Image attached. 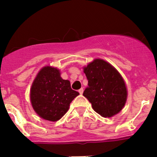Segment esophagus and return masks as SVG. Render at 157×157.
Returning <instances> with one entry per match:
<instances>
[{
  "label": "esophagus",
  "instance_id": "obj_1",
  "mask_svg": "<svg viewBox=\"0 0 157 157\" xmlns=\"http://www.w3.org/2000/svg\"><path fill=\"white\" fill-rule=\"evenodd\" d=\"M78 92H79V93H80V94H83V88H80V90H78Z\"/></svg>",
  "mask_w": 157,
  "mask_h": 157
}]
</instances>
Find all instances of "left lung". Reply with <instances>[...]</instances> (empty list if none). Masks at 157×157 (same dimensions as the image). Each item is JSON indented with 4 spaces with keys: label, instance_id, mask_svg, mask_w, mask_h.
Wrapping results in <instances>:
<instances>
[{
    "label": "left lung",
    "instance_id": "1",
    "mask_svg": "<svg viewBox=\"0 0 157 157\" xmlns=\"http://www.w3.org/2000/svg\"><path fill=\"white\" fill-rule=\"evenodd\" d=\"M83 70L88 86L83 95L95 112L105 118L118 113L127 99V89L119 73L102 59H95Z\"/></svg>",
    "mask_w": 157,
    "mask_h": 157
}]
</instances>
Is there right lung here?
<instances>
[{
  "instance_id": "1",
  "label": "right lung",
  "mask_w": 157,
  "mask_h": 157,
  "mask_svg": "<svg viewBox=\"0 0 157 157\" xmlns=\"http://www.w3.org/2000/svg\"><path fill=\"white\" fill-rule=\"evenodd\" d=\"M80 93L71 87L67 80H63L59 70L47 67L41 69L35 79L30 99L35 112L45 120L56 121L64 116L73 99Z\"/></svg>"
}]
</instances>
